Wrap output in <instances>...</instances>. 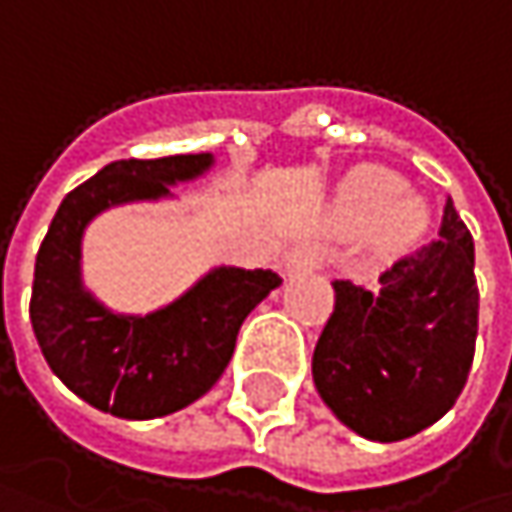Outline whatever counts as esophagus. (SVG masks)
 Masks as SVG:
<instances>
[{
	"instance_id": "obj_1",
	"label": "esophagus",
	"mask_w": 512,
	"mask_h": 512,
	"mask_svg": "<svg viewBox=\"0 0 512 512\" xmlns=\"http://www.w3.org/2000/svg\"><path fill=\"white\" fill-rule=\"evenodd\" d=\"M320 263V249L317 246H299L293 252L284 255V272H305V269H314Z\"/></svg>"
}]
</instances>
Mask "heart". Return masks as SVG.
<instances>
[{"mask_svg": "<svg viewBox=\"0 0 512 512\" xmlns=\"http://www.w3.org/2000/svg\"><path fill=\"white\" fill-rule=\"evenodd\" d=\"M338 219L356 231L379 225V243L385 249H400L424 234L430 213L418 195L403 192V180L397 174L358 168L341 189Z\"/></svg>", "mask_w": 512, "mask_h": 512, "instance_id": "1", "label": "heart"}]
</instances>
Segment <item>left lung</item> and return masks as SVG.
Here are the masks:
<instances>
[{"instance_id": "8db88e82", "label": "left lung", "mask_w": 512, "mask_h": 512, "mask_svg": "<svg viewBox=\"0 0 512 512\" xmlns=\"http://www.w3.org/2000/svg\"><path fill=\"white\" fill-rule=\"evenodd\" d=\"M314 347V385L341 424L400 442L436 424L465 388L477 341L474 240L448 201L439 237L400 257L373 290L335 281Z\"/></svg>"}]
</instances>
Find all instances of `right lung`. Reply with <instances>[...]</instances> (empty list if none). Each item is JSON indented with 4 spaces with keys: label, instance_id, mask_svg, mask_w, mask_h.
<instances>
[{
    "label": "right lung",
    "instance_id": "1",
    "mask_svg": "<svg viewBox=\"0 0 512 512\" xmlns=\"http://www.w3.org/2000/svg\"><path fill=\"white\" fill-rule=\"evenodd\" d=\"M213 162V154L109 162L52 216L29 317L52 373L100 412L151 421L204 397L234 356L243 320L281 284L272 269L216 266L151 314H118L82 284V237L94 216L171 198V186L201 177Z\"/></svg>",
    "mask_w": 512,
    "mask_h": 512
}]
</instances>
